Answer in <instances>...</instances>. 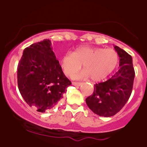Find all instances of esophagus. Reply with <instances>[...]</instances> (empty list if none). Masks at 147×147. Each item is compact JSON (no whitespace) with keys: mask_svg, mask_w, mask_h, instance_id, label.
I'll return each instance as SVG.
<instances>
[{"mask_svg":"<svg viewBox=\"0 0 147 147\" xmlns=\"http://www.w3.org/2000/svg\"><path fill=\"white\" fill-rule=\"evenodd\" d=\"M72 84L75 86H80L82 84V82H72Z\"/></svg>","mask_w":147,"mask_h":147,"instance_id":"34e87169","label":"esophagus"}]
</instances>
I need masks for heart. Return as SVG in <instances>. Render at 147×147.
<instances>
[{
  "mask_svg": "<svg viewBox=\"0 0 147 147\" xmlns=\"http://www.w3.org/2000/svg\"><path fill=\"white\" fill-rule=\"evenodd\" d=\"M118 62L119 56L113 49L81 47L73 53H65L61 58V66L65 75L72 77L83 64L84 70L75 75V78L86 79L90 77L92 80L99 81L108 76Z\"/></svg>",
  "mask_w": 147,
  "mask_h": 147,
  "instance_id": "obj_1",
  "label": "heart"
}]
</instances>
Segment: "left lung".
Masks as SVG:
<instances>
[{"instance_id": "left-lung-1", "label": "left lung", "mask_w": 147, "mask_h": 147, "mask_svg": "<svg viewBox=\"0 0 147 147\" xmlns=\"http://www.w3.org/2000/svg\"><path fill=\"white\" fill-rule=\"evenodd\" d=\"M115 49L119 57V69L110 79L94 84V92L85 100L96 115L109 117L116 115L125 105L131 94L135 76L132 57L118 46Z\"/></svg>"}]
</instances>
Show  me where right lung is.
I'll use <instances>...</instances> for the list:
<instances>
[{
    "label": "right lung",
    "instance_id": "right-lung-1",
    "mask_svg": "<svg viewBox=\"0 0 147 147\" xmlns=\"http://www.w3.org/2000/svg\"><path fill=\"white\" fill-rule=\"evenodd\" d=\"M17 72L22 97L30 107L40 112L55 106L72 84L63 73L48 39L23 50Z\"/></svg>",
    "mask_w": 147,
    "mask_h": 147
}]
</instances>
